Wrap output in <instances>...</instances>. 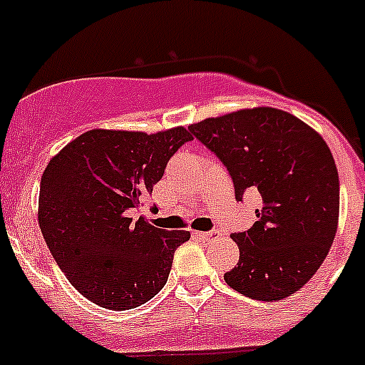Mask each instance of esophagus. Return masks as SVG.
Segmentation results:
<instances>
[{"mask_svg": "<svg viewBox=\"0 0 365 365\" xmlns=\"http://www.w3.org/2000/svg\"><path fill=\"white\" fill-rule=\"evenodd\" d=\"M221 237V232L219 230H210V232H199V240L206 241V243H212V241H217Z\"/></svg>", "mask_w": 365, "mask_h": 365, "instance_id": "1", "label": "esophagus"}]
</instances>
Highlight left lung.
I'll return each mask as SVG.
<instances>
[{"label": "left lung", "instance_id": "1", "mask_svg": "<svg viewBox=\"0 0 365 365\" xmlns=\"http://www.w3.org/2000/svg\"><path fill=\"white\" fill-rule=\"evenodd\" d=\"M188 130L227 166L237 201L247 190L261 195L252 228L232 234L240 261L225 282L259 302L294 294L336 235L340 180L322 135L276 108L241 109Z\"/></svg>", "mask_w": 365, "mask_h": 365}]
</instances>
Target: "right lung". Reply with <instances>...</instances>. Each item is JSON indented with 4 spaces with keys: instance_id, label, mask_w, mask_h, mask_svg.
<instances>
[{
    "instance_id": "right-lung-1",
    "label": "right lung",
    "mask_w": 365,
    "mask_h": 365,
    "mask_svg": "<svg viewBox=\"0 0 365 365\" xmlns=\"http://www.w3.org/2000/svg\"><path fill=\"white\" fill-rule=\"evenodd\" d=\"M192 131L91 130L71 140L45 168L38 222L71 285L89 302L125 311L166 285L186 230H163L128 217L164 175Z\"/></svg>"
}]
</instances>
